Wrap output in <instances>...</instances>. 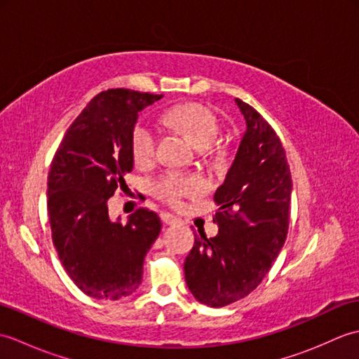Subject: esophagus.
Here are the masks:
<instances>
[{
	"mask_svg": "<svg viewBox=\"0 0 359 359\" xmlns=\"http://www.w3.org/2000/svg\"><path fill=\"white\" fill-rule=\"evenodd\" d=\"M160 217H162L163 224H166V225H174V224H179L180 222L179 217L170 215V212H162V215H160Z\"/></svg>",
	"mask_w": 359,
	"mask_h": 359,
	"instance_id": "34e87169",
	"label": "esophagus"
}]
</instances>
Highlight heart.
Instances as JSON below:
<instances>
[{
	"label": "heart",
	"instance_id": "1",
	"mask_svg": "<svg viewBox=\"0 0 359 359\" xmlns=\"http://www.w3.org/2000/svg\"><path fill=\"white\" fill-rule=\"evenodd\" d=\"M162 121L168 126L184 131L199 149L211 148L219 140L220 123L216 114L208 106L201 103H182L163 112ZM157 133L149 123H137L133 137L131 149L135 165H149L156 157ZM202 189V180L196 175L170 171L162 175L154 185L158 199L177 207L184 199L197 194Z\"/></svg>",
	"mask_w": 359,
	"mask_h": 359
}]
</instances>
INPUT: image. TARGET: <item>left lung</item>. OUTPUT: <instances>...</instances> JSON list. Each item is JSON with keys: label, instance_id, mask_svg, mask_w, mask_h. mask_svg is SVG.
Masks as SVG:
<instances>
[{"label": "left lung", "instance_id": "obj_1", "mask_svg": "<svg viewBox=\"0 0 359 359\" xmlns=\"http://www.w3.org/2000/svg\"><path fill=\"white\" fill-rule=\"evenodd\" d=\"M247 129L217 188L219 233L194 234L185 280L197 301L225 307L261 284L284 247L292 203V174L278 134L253 106L236 98Z\"/></svg>", "mask_w": 359, "mask_h": 359}]
</instances>
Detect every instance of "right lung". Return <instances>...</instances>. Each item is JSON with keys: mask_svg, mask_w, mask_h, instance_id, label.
<instances>
[{"mask_svg": "<svg viewBox=\"0 0 359 359\" xmlns=\"http://www.w3.org/2000/svg\"><path fill=\"white\" fill-rule=\"evenodd\" d=\"M163 95L108 89L67 128L48 175L52 242L72 282L95 299L133 294L143 261L160 233V217L139 208L126 224L112 222L108 199L128 188L131 137L139 112Z\"/></svg>", "mask_w": 359, "mask_h": 359, "instance_id": "right-lung-1", "label": "right lung"}]
</instances>
